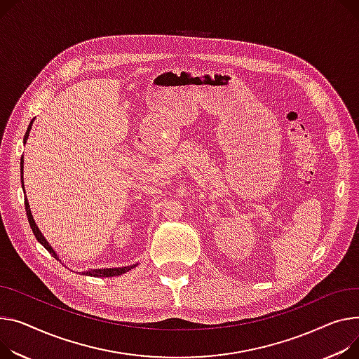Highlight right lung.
Instances as JSON below:
<instances>
[{
	"label": "right lung",
	"instance_id": "obj_1",
	"mask_svg": "<svg viewBox=\"0 0 359 359\" xmlns=\"http://www.w3.org/2000/svg\"><path fill=\"white\" fill-rule=\"evenodd\" d=\"M30 128H32V123H30V126H29V128H27V133H26V135H24V142H26V140H27V137H29V133H30ZM21 183H22V160H21ZM22 189H24V184H22ZM24 205H26V212H27V219H29V224H30V228H32V231H33V233H34V236L37 238V241L47 250L49 251L56 259H59V257H57V254L53 251V248L49 245V243H47L46 240H44V236L41 235V232L39 231V228H37V225H36V222H34V219H33V215H32V212H30V206H29V202H27V198L24 199ZM131 269H134V266H130V267H123V269H104V270H89V271H86V273H83V274H86V276H93V277H114V276H121V274H124V273H127L128 270H131Z\"/></svg>",
	"mask_w": 359,
	"mask_h": 359
}]
</instances>
